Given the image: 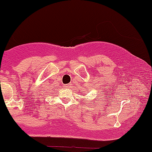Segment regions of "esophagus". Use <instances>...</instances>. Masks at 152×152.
<instances>
[{
  "instance_id": "esophagus-1",
  "label": "esophagus",
  "mask_w": 152,
  "mask_h": 152,
  "mask_svg": "<svg viewBox=\"0 0 152 152\" xmlns=\"http://www.w3.org/2000/svg\"><path fill=\"white\" fill-rule=\"evenodd\" d=\"M65 87H66V88H70V87H71V85H66Z\"/></svg>"
}]
</instances>
